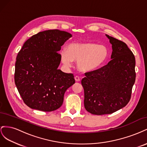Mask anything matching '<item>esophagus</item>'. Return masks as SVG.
I'll list each match as a JSON object with an SVG mask.
<instances>
[{
  "mask_svg": "<svg viewBox=\"0 0 147 147\" xmlns=\"http://www.w3.org/2000/svg\"><path fill=\"white\" fill-rule=\"evenodd\" d=\"M75 80L76 82H79L80 80V77H78V76H75Z\"/></svg>",
  "mask_w": 147,
  "mask_h": 147,
  "instance_id": "1",
  "label": "esophagus"
}]
</instances>
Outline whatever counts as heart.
<instances>
[{"instance_id": "heart-1", "label": "heart", "mask_w": 147, "mask_h": 147, "mask_svg": "<svg viewBox=\"0 0 147 147\" xmlns=\"http://www.w3.org/2000/svg\"><path fill=\"white\" fill-rule=\"evenodd\" d=\"M63 64L69 67L72 61H77V66L82 72H90L103 65L109 56L108 49L104 45L86 43H72L67 47L66 50L60 52Z\"/></svg>"}]
</instances>
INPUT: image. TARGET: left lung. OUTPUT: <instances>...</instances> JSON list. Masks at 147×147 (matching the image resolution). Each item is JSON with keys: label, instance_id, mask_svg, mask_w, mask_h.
<instances>
[{"label": "left lung", "instance_id": "1", "mask_svg": "<svg viewBox=\"0 0 147 147\" xmlns=\"http://www.w3.org/2000/svg\"><path fill=\"white\" fill-rule=\"evenodd\" d=\"M112 45L109 63L84 74V108L93 115L111 114L129 102L136 80V59L126 44L108 35Z\"/></svg>", "mask_w": 147, "mask_h": 147}]
</instances>
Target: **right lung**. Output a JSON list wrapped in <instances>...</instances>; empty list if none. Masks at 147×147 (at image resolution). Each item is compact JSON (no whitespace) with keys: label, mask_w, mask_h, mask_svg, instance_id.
Returning <instances> with one entry per match:
<instances>
[{"label":"right lung","mask_w":147,"mask_h":147,"mask_svg":"<svg viewBox=\"0 0 147 147\" xmlns=\"http://www.w3.org/2000/svg\"><path fill=\"white\" fill-rule=\"evenodd\" d=\"M72 35L57 29L32 35L18 53L15 83L24 104L29 107L51 112L63 103L65 91L75 82L73 74L57 67L58 51Z\"/></svg>","instance_id":"right-lung-1"}]
</instances>
